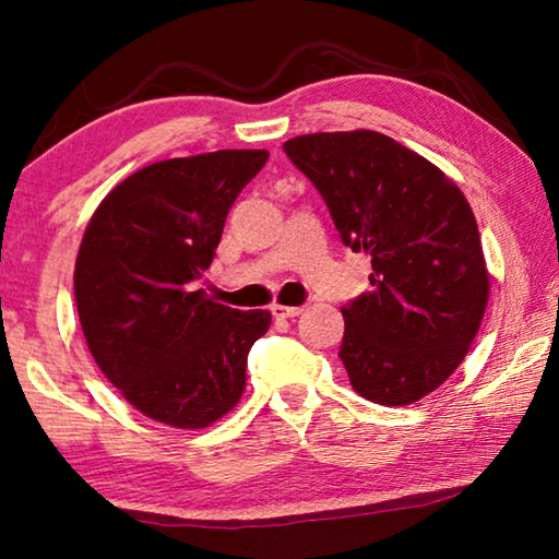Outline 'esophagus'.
<instances>
[{
    "label": "esophagus",
    "instance_id": "34e87169",
    "mask_svg": "<svg viewBox=\"0 0 559 559\" xmlns=\"http://www.w3.org/2000/svg\"><path fill=\"white\" fill-rule=\"evenodd\" d=\"M271 313L276 316V318H283V320H290V318H298L300 313H302V308H298V306H273L271 308Z\"/></svg>",
    "mask_w": 559,
    "mask_h": 559
}]
</instances>
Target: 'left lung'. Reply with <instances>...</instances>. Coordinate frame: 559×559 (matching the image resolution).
Segmentation results:
<instances>
[{
	"label": "left lung",
	"instance_id": "8db88e82",
	"mask_svg": "<svg viewBox=\"0 0 559 559\" xmlns=\"http://www.w3.org/2000/svg\"><path fill=\"white\" fill-rule=\"evenodd\" d=\"M283 150L343 243L372 259V290L343 308L349 384L374 404L419 402L463 362L488 306L471 204L437 165L382 132H313Z\"/></svg>",
	"mask_w": 559,
	"mask_h": 559
}]
</instances>
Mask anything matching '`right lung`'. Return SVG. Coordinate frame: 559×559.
Here are the masks:
<instances>
[{
  "label": "right lung",
  "instance_id": "right-lung-1",
  "mask_svg": "<svg viewBox=\"0 0 559 559\" xmlns=\"http://www.w3.org/2000/svg\"><path fill=\"white\" fill-rule=\"evenodd\" d=\"M266 150L163 159L110 189L75 257L83 337L100 372L150 419L204 429L239 404L269 310L222 306L192 283Z\"/></svg>",
  "mask_w": 559,
  "mask_h": 559
}]
</instances>
